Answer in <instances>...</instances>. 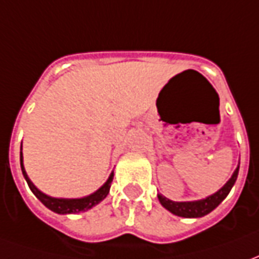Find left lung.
Listing matches in <instances>:
<instances>
[{
  "label": "left lung",
  "instance_id": "8db88e82",
  "mask_svg": "<svg viewBox=\"0 0 259 259\" xmlns=\"http://www.w3.org/2000/svg\"><path fill=\"white\" fill-rule=\"evenodd\" d=\"M240 165V163H239ZM239 165L237 168L234 169L233 175L230 176V179L225 183V185L213 194L208 195L205 198L195 201H172L163 197L162 194H158V200L161 202V205L163 208H166L169 212H172L176 217L182 218H201L208 215L209 212H212L217 208L221 202H222L228 194L232 190V187L236 183L237 175H239Z\"/></svg>",
  "mask_w": 259,
  "mask_h": 259
}]
</instances>
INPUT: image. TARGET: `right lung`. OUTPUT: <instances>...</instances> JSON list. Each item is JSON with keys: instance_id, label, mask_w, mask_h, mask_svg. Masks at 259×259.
<instances>
[{"instance_id": "add662e5", "label": "right lung", "mask_w": 259, "mask_h": 259, "mask_svg": "<svg viewBox=\"0 0 259 259\" xmlns=\"http://www.w3.org/2000/svg\"><path fill=\"white\" fill-rule=\"evenodd\" d=\"M20 168H22V174L23 178L27 182V185L30 187V190L33 191V194L36 195L38 200L41 201L44 205L47 206L48 209H51L55 213H61V215H66V213H79V212H85L91 209L93 206H96L97 204H100L109 193L111 189V183L113 180V172H111L109 178L104 185L96 190L91 194L85 195V197H80V198H57V197H51V195L42 193L41 190H38L36 186L33 185V182L29 179V176L26 174L25 165H23V154L20 151Z\"/></svg>"}]
</instances>
